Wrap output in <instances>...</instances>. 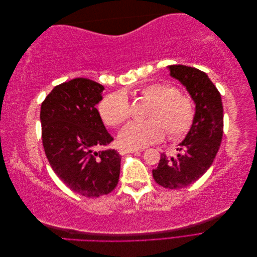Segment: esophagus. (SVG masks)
<instances>
[{"label":"esophagus","mask_w":257,"mask_h":257,"mask_svg":"<svg viewBox=\"0 0 257 257\" xmlns=\"http://www.w3.org/2000/svg\"><path fill=\"white\" fill-rule=\"evenodd\" d=\"M144 148H138V149H130V148H122L119 150L120 154H126V153H134V152H143Z\"/></svg>","instance_id":"esophagus-1"}]
</instances>
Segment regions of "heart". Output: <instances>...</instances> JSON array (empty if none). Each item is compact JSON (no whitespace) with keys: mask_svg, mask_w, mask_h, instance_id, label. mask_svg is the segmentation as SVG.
I'll list each match as a JSON object with an SVG mask.
<instances>
[{"mask_svg":"<svg viewBox=\"0 0 257 257\" xmlns=\"http://www.w3.org/2000/svg\"><path fill=\"white\" fill-rule=\"evenodd\" d=\"M142 97L152 103L148 121L132 122L119 134V143L124 148L138 149L162 141L168 132L169 137L180 138L191 128L195 108L192 99L178 93L168 83H148L139 90ZM99 113L109 126H119L131 114V106L126 96L115 93L107 96L99 105Z\"/></svg>","mask_w":257,"mask_h":257,"instance_id":"1","label":"heart"}]
</instances>
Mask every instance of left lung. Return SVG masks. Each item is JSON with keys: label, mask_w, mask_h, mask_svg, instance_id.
I'll return each instance as SVG.
<instances>
[{"label": "left lung", "mask_w": 257, "mask_h": 257, "mask_svg": "<svg viewBox=\"0 0 257 257\" xmlns=\"http://www.w3.org/2000/svg\"><path fill=\"white\" fill-rule=\"evenodd\" d=\"M169 75L180 81L195 103V118L177 157L161 154L154 180L163 188L182 189L197 181L212 165L223 136V105L220 92L206 73L185 65L167 66Z\"/></svg>", "instance_id": "obj_1"}]
</instances>
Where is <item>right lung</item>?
I'll return each mask as SVG.
<instances>
[{
	"label": "right lung",
	"mask_w": 257,
	"mask_h": 257,
	"mask_svg": "<svg viewBox=\"0 0 257 257\" xmlns=\"http://www.w3.org/2000/svg\"><path fill=\"white\" fill-rule=\"evenodd\" d=\"M104 87L87 78L63 82L41 107L42 138L49 164L67 188L85 197L110 193L119 181L121 157L109 145L108 133L96 109Z\"/></svg>",
	"instance_id": "obj_1"
}]
</instances>
